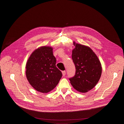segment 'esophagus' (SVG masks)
<instances>
[{
	"label": "esophagus",
	"instance_id": "esophagus-1",
	"mask_svg": "<svg viewBox=\"0 0 124 124\" xmlns=\"http://www.w3.org/2000/svg\"><path fill=\"white\" fill-rule=\"evenodd\" d=\"M62 73L63 76H65L66 75V71H65V70H64V71H62Z\"/></svg>",
	"mask_w": 124,
	"mask_h": 124
}]
</instances>
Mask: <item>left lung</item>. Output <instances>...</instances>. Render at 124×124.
Masks as SVG:
<instances>
[{
  "instance_id": "8db88e82",
  "label": "left lung",
  "mask_w": 124,
  "mask_h": 124,
  "mask_svg": "<svg viewBox=\"0 0 124 124\" xmlns=\"http://www.w3.org/2000/svg\"><path fill=\"white\" fill-rule=\"evenodd\" d=\"M75 48L72 57L76 67V74L69 79L78 91L86 93L92 89L99 81L101 75V63L96 54L88 46L74 41Z\"/></svg>"
}]
</instances>
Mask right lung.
I'll use <instances>...</instances> for the list:
<instances>
[{
    "mask_svg": "<svg viewBox=\"0 0 124 124\" xmlns=\"http://www.w3.org/2000/svg\"><path fill=\"white\" fill-rule=\"evenodd\" d=\"M53 48L43 46L35 49L26 64V77L30 84L38 92L46 93L56 86L62 74L56 67Z\"/></svg>",
    "mask_w": 124,
    "mask_h": 124,
    "instance_id": "add662e5",
    "label": "right lung"
}]
</instances>
